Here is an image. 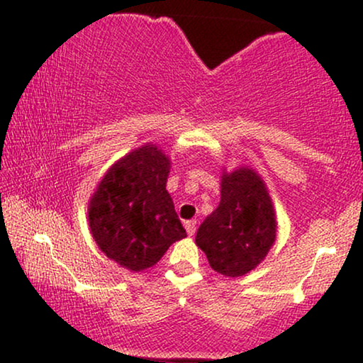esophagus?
<instances>
[{
  "label": "esophagus",
  "mask_w": 363,
  "mask_h": 363,
  "mask_svg": "<svg viewBox=\"0 0 363 363\" xmlns=\"http://www.w3.org/2000/svg\"><path fill=\"white\" fill-rule=\"evenodd\" d=\"M184 225H186L187 234H189V235H194V234H196V230H197V220H187Z\"/></svg>",
  "instance_id": "obj_1"
}]
</instances>
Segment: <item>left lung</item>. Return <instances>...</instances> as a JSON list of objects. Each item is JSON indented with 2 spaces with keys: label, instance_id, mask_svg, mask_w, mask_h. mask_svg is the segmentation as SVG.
I'll use <instances>...</instances> for the list:
<instances>
[{
  "label": "left lung",
  "instance_id": "obj_1",
  "mask_svg": "<svg viewBox=\"0 0 363 363\" xmlns=\"http://www.w3.org/2000/svg\"><path fill=\"white\" fill-rule=\"evenodd\" d=\"M275 212L254 169L222 174L220 202L196 235L209 265L225 277H240L262 262L275 242Z\"/></svg>",
  "mask_w": 363,
  "mask_h": 363
}]
</instances>
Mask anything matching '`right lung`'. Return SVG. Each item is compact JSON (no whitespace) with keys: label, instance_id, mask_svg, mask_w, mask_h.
Returning <instances> with one entry per match:
<instances>
[{"label":"right lung","instance_id":"1","mask_svg":"<svg viewBox=\"0 0 363 363\" xmlns=\"http://www.w3.org/2000/svg\"><path fill=\"white\" fill-rule=\"evenodd\" d=\"M169 169L162 149L146 144L113 164L91 197V234L121 267L134 272L152 267L186 238L166 191Z\"/></svg>","mask_w":363,"mask_h":363}]
</instances>
